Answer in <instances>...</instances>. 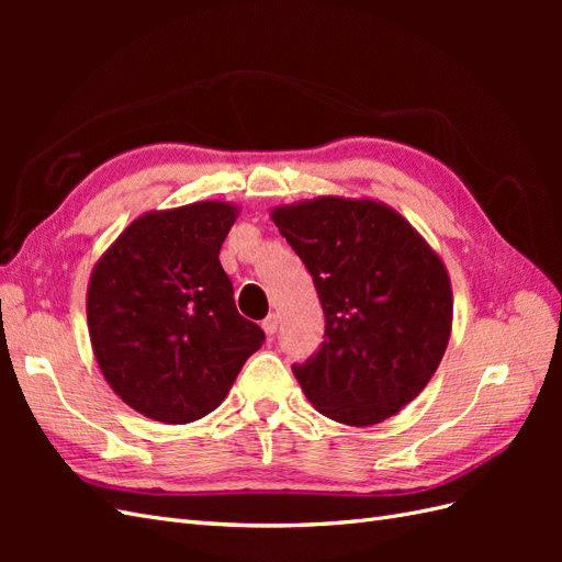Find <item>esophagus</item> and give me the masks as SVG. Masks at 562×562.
<instances>
[{"mask_svg":"<svg viewBox=\"0 0 562 562\" xmlns=\"http://www.w3.org/2000/svg\"><path fill=\"white\" fill-rule=\"evenodd\" d=\"M277 328H279V316H277V314H269V316L262 321V330H265L269 337H274V335H277Z\"/></svg>","mask_w":562,"mask_h":562,"instance_id":"34e87169","label":"esophagus"}]
</instances>
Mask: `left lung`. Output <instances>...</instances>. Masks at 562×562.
<instances>
[{"mask_svg": "<svg viewBox=\"0 0 562 562\" xmlns=\"http://www.w3.org/2000/svg\"><path fill=\"white\" fill-rule=\"evenodd\" d=\"M314 279L326 342L293 372L347 427H370L422 394L448 349L452 285L440 255L375 199L316 196L271 209Z\"/></svg>", "mask_w": 562, "mask_h": 562, "instance_id": "obj_1", "label": "left lung"}]
</instances>
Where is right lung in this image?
I'll list each match as a JSON object with an SVG mask.
<instances>
[{"mask_svg": "<svg viewBox=\"0 0 562 562\" xmlns=\"http://www.w3.org/2000/svg\"><path fill=\"white\" fill-rule=\"evenodd\" d=\"M239 217L229 201L149 211L95 262L87 323L114 394L164 424L206 417L265 342L234 304L220 246Z\"/></svg>", "mask_w": 562, "mask_h": 562, "instance_id": "obj_1", "label": "right lung"}]
</instances>
